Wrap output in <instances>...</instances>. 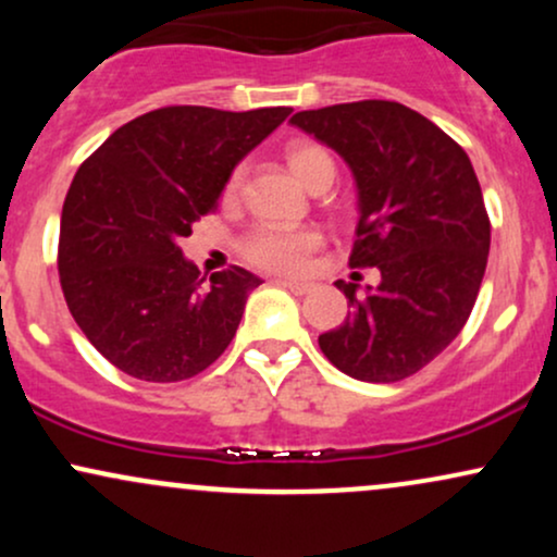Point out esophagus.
<instances>
[{"instance_id": "obj_1", "label": "esophagus", "mask_w": 557, "mask_h": 557, "mask_svg": "<svg viewBox=\"0 0 557 557\" xmlns=\"http://www.w3.org/2000/svg\"><path fill=\"white\" fill-rule=\"evenodd\" d=\"M274 283H277V285H283V287H287V290H290V293H296V296H306V293H311V290H314V283H306V280H290V277H280V280H274Z\"/></svg>"}]
</instances>
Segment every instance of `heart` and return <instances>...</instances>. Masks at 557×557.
<instances>
[{"label": "heart", "mask_w": 557, "mask_h": 557, "mask_svg": "<svg viewBox=\"0 0 557 557\" xmlns=\"http://www.w3.org/2000/svg\"><path fill=\"white\" fill-rule=\"evenodd\" d=\"M287 164H290L293 175L298 177L306 188H317V185L335 181V162H332L330 151L317 144H293L287 149ZM240 170H235L227 181V194H233L240 185ZM322 246V235L311 227H259L257 233L248 235L246 259L259 270L270 272H298L309 264L311 253Z\"/></svg>", "instance_id": "obj_1"}]
</instances>
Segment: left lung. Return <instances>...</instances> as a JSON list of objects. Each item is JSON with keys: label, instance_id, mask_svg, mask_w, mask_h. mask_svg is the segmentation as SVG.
I'll return each instance as SVG.
<instances>
[{"label": "left lung", "instance_id": "8db88e82", "mask_svg": "<svg viewBox=\"0 0 557 557\" xmlns=\"http://www.w3.org/2000/svg\"><path fill=\"white\" fill-rule=\"evenodd\" d=\"M290 123L348 164L359 207L350 267L380 270L363 293L337 280L350 311L319 348L354 380H406L456 341L487 270L490 220L471 159L398 101L306 110Z\"/></svg>", "mask_w": 557, "mask_h": 557}]
</instances>
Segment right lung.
Instances as JSON below:
<instances>
[{
	"mask_svg": "<svg viewBox=\"0 0 557 557\" xmlns=\"http://www.w3.org/2000/svg\"><path fill=\"white\" fill-rule=\"evenodd\" d=\"M290 112L164 107L117 127L75 172L60 220L62 293L120 372L181 382L225 354L261 280L243 267L201 277L177 243Z\"/></svg>",
	"mask_w": 557,
	"mask_h": 557,
	"instance_id": "1",
	"label": "right lung"
}]
</instances>
